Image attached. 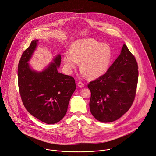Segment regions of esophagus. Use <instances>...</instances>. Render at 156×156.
<instances>
[{
    "label": "esophagus",
    "instance_id": "34e87169",
    "mask_svg": "<svg viewBox=\"0 0 156 156\" xmlns=\"http://www.w3.org/2000/svg\"><path fill=\"white\" fill-rule=\"evenodd\" d=\"M77 85H78V87H80V88H82V87H83L85 86V85L83 84V83H82V82H79L78 83H77Z\"/></svg>",
    "mask_w": 156,
    "mask_h": 156
}]
</instances>
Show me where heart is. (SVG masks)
Returning <instances> with one entry per match:
<instances>
[{"label": "heart", "instance_id": "b5f03b06", "mask_svg": "<svg viewBox=\"0 0 156 156\" xmlns=\"http://www.w3.org/2000/svg\"><path fill=\"white\" fill-rule=\"evenodd\" d=\"M111 57V48L107 44H100L94 39H80L73 43L70 52H65L63 63L66 71L71 73L80 62L82 74L94 79L106 71Z\"/></svg>", "mask_w": 156, "mask_h": 156}]
</instances>
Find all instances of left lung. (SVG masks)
I'll return each mask as SVG.
<instances>
[{
    "label": "left lung",
    "instance_id": "8db88e82",
    "mask_svg": "<svg viewBox=\"0 0 156 156\" xmlns=\"http://www.w3.org/2000/svg\"><path fill=\"white\" fill-rule=\"evenodd\" d=\"M138 77L137 61L124 44L120 54L106 73L88 85L93 115L104 123L121 117L134 101Z\"/></svg>",
    "mask_w": 156,
    "mask_h": 156
}]
</instances>
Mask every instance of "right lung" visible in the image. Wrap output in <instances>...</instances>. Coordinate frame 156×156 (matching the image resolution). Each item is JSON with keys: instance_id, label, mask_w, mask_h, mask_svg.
Listing matches in <instances>:
<instances>
[{"instance_id": "add662e5", "label": "right lung", "mask_w": 156, "mask_h": 156, "mask_svg": "<svg viewBox=\"0 0 156 156\" xmlns=\"http://www.w3.org/2000/svg\"><path fill=\"white\" fill-rule=\"evenodd\" d=\"M34 40L23 52L18 65V85L27 110L41 121L54 124L61 120L68 109L76 86L74 79L58 73L61 55L54 57L42 71L33 70L28 62L37 45Z\"/></svg>"}]
</instances>
